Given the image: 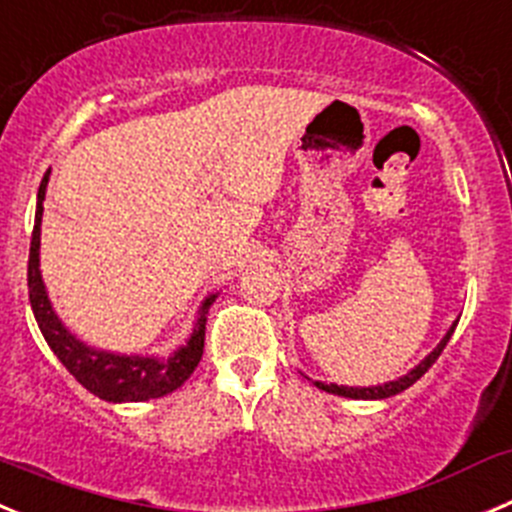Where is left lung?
I'll list each match as a JSON object with an SVG mask.
<instances>
[{
  "label": "left lung",
  "instance_id": "left-lung-1",
  "mask_svg": "<svg viewBox=\"0 0 512 512\" xmlns=\"http://www.w3.org/2000/svg\"><path fill=\"white\" fill-rule=\"evenodd\" d=\"M452 332H454V325H452V330L444 335V340L439 342L437 350H434V353H431L429 358L424 360V363L416 365L411 373H406L403 378H398V381L383 383V386H370V388H348V386H335V383H330V386H327V383H317V386H320L322 391L335 393V396H345V398H388V396H396V393H401V391H406L409 386H414L421 375H424L426 370L431 368V365L437 363V358L442 355V350L447 348V342H449V337H452Z\"/></svg>",
  "mask_w": 512,
  "mask_h": 512
}]
</instances>
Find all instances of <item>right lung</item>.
<instances>
[{"label":"right lung","mask_w":512,"mask_h":512,"mask_svg":"<svg viewBox=\"0 0 512 512\" xmlns=\"http://www.w3.org/2000/svg\"><path fill=\"white\" fill-rule=\"evenodd\" d=\"M48 175L42 177L40 190H37V213H35V228H32V243H30V264H27V287H30V304L35 312L37 327H40L42 337L50 345L60 363L68 368L75 381L83 388L93 393V396L103 398V401H149V398H159L180 388L182 383L192 375V370L198 368L200 358H203L205 348V314L208 307L215 302V297L205 299L203 309H200V320L195 325V332L187 340L185 348L177 350L170 360H154V358H129V355H114L101 353L81 340H75L60 320L55 317L50 299L45 294V284L40 276V220H42V200H45V187H48Z\"/></svg>","instance_id":"1"}]
</instances>
